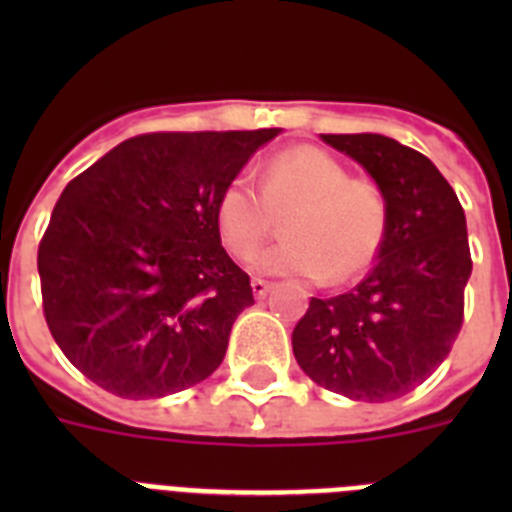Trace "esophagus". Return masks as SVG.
Listing matches in <instances>:
<instances>
[{"instance_id": "34e87169", "label": "esophagus", "mask_w": 512, "mask_h": 512, "mask_svg": "<svg viewBox=\"0 0 512 512\" xmlns=\"http://www.w3.org/2000/svg\"><path fill=\"white\" fill-rule=\"evenodd\" d=\"M251 289H253V297H256V300H264L266 295H269V289H271V284L266 282V279H251Z\"/></svg>"}]
</instances>
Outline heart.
I'll use <instances>...</instances> for the list:
<instances>
[{
    "instance_id": "obj_1",
    "label": "heart",
    "mask_w": 512,
    "mask_h": 512,
    "mask_svg": "<svg viewBox=\"0 0 512 512\" xmlns=\"http://www.w3.org/2000/svg\"><path fill=\"white\" fill-rule=\"evenodd\" d=\"M261 194L238 176L215 202V225L235 259H248L266 241L274 217L284 220V241L261 251L253 269L269 277L348 282L377 259L387 235L382 189L315 146L271 156L259 174Z\"/></svg>"
}]
</instances>
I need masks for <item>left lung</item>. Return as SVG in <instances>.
<instances>
[{
  "instance_id": "left-lung-1",
  "label": "left lung",
  "mask_w": 512,
  "mask_h": 512,
  "mask_svg": "<svg viewBox=\"0 0 512 512\" xmlns=\"http://www.w3.org/2000/svg\"><path fill=\"white\" fill-rule=\"evenodd\" d=\"M359 161L382 189L390 220L369 277L318 300L292 330L302 372L361 402L408 395L449 356L472 274L467 217L431 158L377 133L320 135Z\"/></svg>"
}]
</instances>
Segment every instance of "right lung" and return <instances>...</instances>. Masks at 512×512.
<instances>
[{"instance_id":"right-lung-1","label":"right lung","mask_w":512,"mask_h":512,"mask_svg":"<svg viewBox=\"0 0 512 512\" xmlns=\"http://www.w3.org/2000/svg\"><path fill=\"white\" fill-rule=\"evenodd\" d=\"M279 128L146 133L66 184L38 248L45 323L66 359L128 400L182 392L223 364L253 305L215 202Z\"/></svg>"}]
</instances>
